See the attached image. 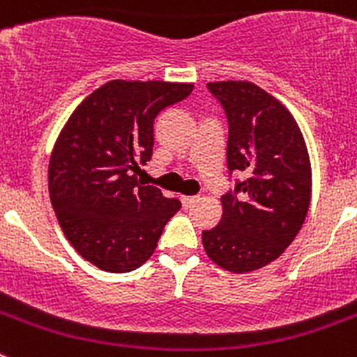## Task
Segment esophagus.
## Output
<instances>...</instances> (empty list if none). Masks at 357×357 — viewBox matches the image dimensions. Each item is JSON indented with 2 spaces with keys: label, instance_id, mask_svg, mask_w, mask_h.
Masks as SVG:
<instances>
[{
  "label": "esophagus",
  "instance_id": "1",
  "mask_svg": "<svg viewBox=\"0 0 357 357\" xmlns=\"http://www.w3.org/2000/svg\"><path fill=\"white\" fill-rule=\"evenodd\" d=\"M200 200V197H181V202H182V206L185 207V209H188V207H191V206H195V204H197V202Z\"/></svg>",
  "mask_w": 357,
  "mask_h": 357
}]
</instances>
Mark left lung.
Masks as SVG:
<instances>
[{
    "label": "left lung",
    "mask_w": 357,
    "mask_h": 357,
    "mask_svg": "<svg viewBox=\"0 0 357 357\" xmlns=\"http://www.w3.org/2000/svg\"><path fill=\"white\" fill-rule=\"evenodd\" d=\"M229 119L227 164L243 172L223 214L202 232L209 259L232 273L275 261L296 238L311 204V160L298 123L272 94L245 80L209 82Z\"/></svg>",
    "instance_id": "left-lung-1"
}]
</instances>
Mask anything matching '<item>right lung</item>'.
Returning <instances> with one entry per match:
<instances>
[{
  "label": "right lung",
  "mask_w": 357,
  "mask_h": 357,
  "mask_svg": "<svg viewBox=\"0 0 357 357\" xmlns=\"http://www.w3.org/2000/svg\"><path fill=\"white\" fill-rule=\"evenodd\" d=\"M193 84L110 80L73 110L52 150L50 200L71 247L110 273L132 272L155 252L181 209L135 173L151 159L153 119Z\"/></svg>",
  "instance_id": "1"
}]
</instances>
